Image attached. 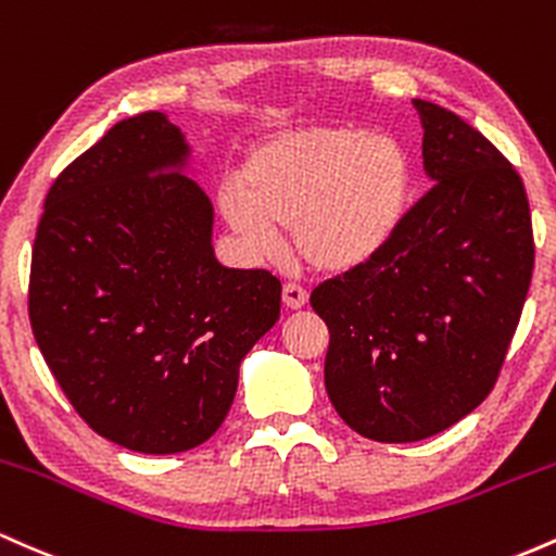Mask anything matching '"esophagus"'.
<instances>
[{
	"label": "esophagus",
	"instance_id": "34e87169",
	"mask_svg": "<svg viewBox=\"0 0 556 556\" xmlns=\"http://www.w3.org/2000/svg\"><path fill=\"white\" fill-rule=\"evenodd\" d=\"M307 299H309V294H307V289H304V286H299V283H286L283 286V304L289 309H302L304 304H307Z\"/></svg>",
	"mask_w": 556,
	"mask_h": 556
}]
</instances>
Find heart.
Here are the masks:
<instances>
[{
    "mask_svg": "<svg viewBox=\"0 0 556 556\" xmlns=\"http://www.w3.org/2000/svg\"><path fill=\"white\" fill-rule=\"evenodd\" d=\"M413 160L389 134L312 126L280 130L249 152L220 194L249 252L273 254L294 228L309 265L346 273L389 247L413 199Z\"/></svg>",
    "mask_w": 556,
    "mask_h": 556,
    "instance_id": "obj_1",
    "label": "heart"
}]
</instances>
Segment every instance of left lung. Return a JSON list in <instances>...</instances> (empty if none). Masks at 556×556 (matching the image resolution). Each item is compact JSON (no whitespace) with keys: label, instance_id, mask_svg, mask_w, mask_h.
Segmentation results:
<instances>
[{"label":"left lung","instance_id":"left-lung-1","mask_svg":"<svg viewBox=\"0 0 556 556\" xmlns=\"http://www.w3.org/2000/svg\"><path fill=\"white\" fill-rule=\"evenodd\" d=\"M413 104L433 189L383 252L309 296L330 330V404L380 444L441 433L491 394L535 254L526 186L507 157L454 112Z\"/></svg>","mask_w":556,"mask_h":556}]
</instances>
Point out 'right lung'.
Returning <instances> with one entry per match:
<instances>
[{
	"mask_svg": "<svg viewBox=\"0 0 556 556\" xmlns=\"http://www.w3.org/2000/svg\"><path fill=\"white\" fill-rule=\"evenodd\" d=\"M189 154L162 112L115 123L52 184L30 257L49 370L91 430L141 454L204 444L280 315L276 276L217 262Z\"/></svg>",
	"mask_w": 556,
	"mask_h": 556,
	"instance_id": "right-lung-1",
	"label": "right lung"
}]
</instances>
